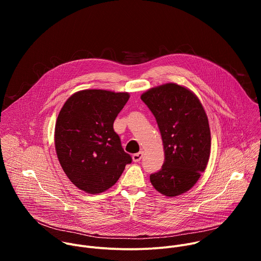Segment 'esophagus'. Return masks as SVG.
Masks as SVG:
<instances>
[{"instance_id": "34e87169", "label": "esophagus", "mask_w": 261, "mask_h": 261, "mask_svg": "<svg viewBox=\"0 0 261 261\" xmlns=\"http://www.w3.org/2000/svg\"><path fill=\"white\" fill-rule=\"evenodd\" d=\"M143 157V152H139V153H136L132 156V159L134 162H139Z\"/></svg>"}]
</instances>
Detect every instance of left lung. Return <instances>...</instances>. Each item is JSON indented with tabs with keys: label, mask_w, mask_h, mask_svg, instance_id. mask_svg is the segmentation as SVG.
I'll list each match as a JSON object with an SVG mask.
<instances>
[{
	"label": "left lung",
	"mask_w": 261,
	"mask_h": 261,
	"mask_svg": "<svg viewBox=\"0 0 261 261\" xmlns=\"http://www.w3.org/2000/svg\"><path fill=\"white\" fill-rule=\"evenodd\" d=\"M140 98L156 118L164 147V163L150 175L151 182L165 196L180 195L196 184L210 159L204 108L192 91L172 83L152 88Z\"/></svg>",
	"instance_id": "obj_1"
}]
</instances>
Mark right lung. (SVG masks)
Instances as JSON below:
<instances>
[{
  "instance_id": "obj_1",
  "label": "right lung",
  "mask_w": 261,
  "mask_h": 261,
  "mask_svg": "<svg viewBox=\"0 0 261 261\" xmlns=\"http://www.w3.org/2000/svg\"><path fill=\"white\" fill-rule=\"evenodd\" d=\"M129 97V93L106 90L80 91L67 99L58 116V159L72 184L89 194L113 187L132 161L114 130Z\"/></svg>"
}]
</instances>
